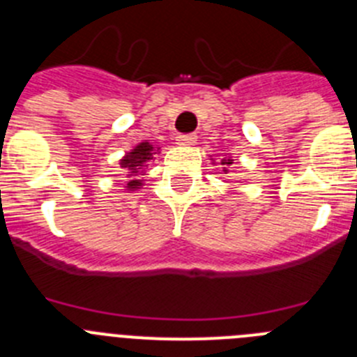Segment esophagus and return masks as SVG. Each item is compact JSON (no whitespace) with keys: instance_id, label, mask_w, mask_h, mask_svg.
<instances>
[{"instance_id":"esophagus-1","label":"esophagus","mask_w":357,"mask_h":357,"mask_svg":"<svg viewBox=\"0 0 357 357\" xmlns=\"http://www.w3.org/2000/svg\"><path fill=\"white\" fill-rule=\"evenodd\" d=\"M176 143H178V145H182V146L195 145L196 136H195V134H188V136H178V138H176Z\"/></svg>"}]
</instances>
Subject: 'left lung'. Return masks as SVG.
<instances>
[{"label":"left lung","mask_w":357,"mask_h":357,"mask_svg":"<svg viewBox=\"0 0 357 357\" xmlns=\"http://www.w3.org/2000/svg\"><path fill=\"white\" fill-rule=\"evenodd\" d=\"M212 165H215V162L212 161ZM219 165L225 166L223 172H225V173H228V166L234 165V159H231V157H223V159H221V161H219Z\"/></svg>","instance_id":"1"}]
</instances>
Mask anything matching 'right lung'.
Wrapping results in <instances>:
<instances>
[{"label":"right lung","mask_w":357,"mask_h":357,"mask_svg":"<svg viewBox=\"0 0 357 357\" xmlns=\"http://www.w3.org/2000/svg\"><path fill=\"white\" fill-rule=\"evenodd\" d=\"M155 153H159V146H153L149 142H142L120 159V168L126 169L127 178H129L126 184L127 191H138V189H142L143 178H139V176L146 172V162L153 159Z\"/></svg>","instance_id":"1"}]
</instances>
